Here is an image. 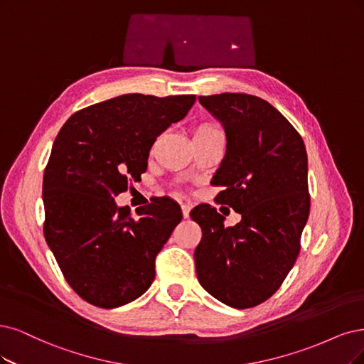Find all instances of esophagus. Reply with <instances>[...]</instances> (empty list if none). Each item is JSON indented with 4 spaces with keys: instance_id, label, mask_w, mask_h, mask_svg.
<instances>
[{
    "instance_id": "1",
    "label": "esophagus",
    "mask_w": 364,
    "mask_h": 364,
    "mask_svg": "<svg viewBox=\"0 0 364 364\" xmlns=\"http://www.w3.org/2000/svg\"><path fill=\"white\" fill-rule=\"evenodd\" d=\"M191 208H192V205H191L189 203H184V204H181V211H183V216H184V219L189 218Z\"/></svg>"
}]
</instances>
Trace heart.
Instances as JSON below:
<instances>
[{
  "instance_id": "b5f03b06",
  "label": "heart",
  "mask_w": 364,
  "mask_h": 364,
  "mask_svg": "<svg viewBox=\"0 0 364 364\" xmlns=\"http://www.w3.org/2000/svg\"><path fill=\"white\" fill-rule=\"evenodd\" d=\"M219 132L218 127H214L213 124L204 123V124H199L195 130H193V138H200V136H208V134H213Z\"/></svg>"
}]
</instances>
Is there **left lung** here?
Listing matches in <instances>:
<instances>
[{
    "label": "left lung",
    "mask_w": 364,
    "mask_h": 364,
    "mask_svg": "<svg viewBox=\"0 0 364 364\" xmlns=\"http://www.w3.org/2000/svg\"><path fill=\"white\" fill-rule=\"evenodd\" d=\"M199 103L226 134L213 177L225 187L216 200L241 220L225 228V218L208 204L191 211L203 230L196 276L214 299L247 309L272 297L299 257L311 210L306 146L289 121L257 96L223 92L200 96Z\"/></svg>",
    "instance_id": "1"
}]
</instances>
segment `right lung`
I'll list each match as a JSON object with an SVG mask.
<instances>
[{"instance_id": "1", "label": "right lung", "mask_w": 364, "mask_h": 364, "mask_svg": "<svg viewBox=\"0 0 364 364\" xmlns=\"http://www.w3.org/2000/svg\"><path fill=\"white\" fill-rule=\"evenodd\" d=\"M195 100L124 94L73 114L57 134L43 175V231L65 280L85 301L114 309L151 287L156 257L181 222V208L156 198L134 219L114 198L141 178L156 138Z\"/></svg>"}]
</instances>
